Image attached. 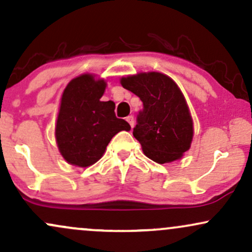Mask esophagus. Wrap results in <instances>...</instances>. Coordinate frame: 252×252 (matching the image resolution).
<instances>
[{"label": "esophagus", "instance_id": "1", "mask_svg": "<svg viewBox=\"0 0 252 252\" xmlns=\"http://www.w3.org/2000/svg\"><path fill=\"white\" fill-rule=\"evenodd\" d=\"M126 122H128L129 124H130V126H134V123H135V121H134V116H128L126 117Z\"/></svg>", "mask_w": 252, "mask_h": 252}]
</instances>
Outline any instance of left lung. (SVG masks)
I'll use <instances>...</instances> for the list:
<instances>
[{"instance_id": "obj_1", "label": "left lung", "mask_w": 252, "mask_h": 252, "mask_svg": "<svg viewBox=\"0 0 252 252\" xmlns=\"http://www.w3.org/2000/svg\"><path fill=\"white\" fill-rule=\"evenodd\" d=\"M121 84L143 103L132 135L146 156L158 163L180 158L190 147L193 122L178 85L158 72L122 78Z\"/></svg>"}]
</instances>
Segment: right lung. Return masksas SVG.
Here are the masks:
<instances>
[{"instance_id": "right-lung-1", "label": "right lung", "mask_w": 252, "mask_h": 252, "mask_svg": "<svg viewBox=\"0 0 252 252\" xmlns=\"http://www.w3.org/2000/svg\"><path fill=\"white\" fill-rule=\"evenodd\" d=\"M106 84L91 74L72 79L62 97L56 126L60 153L68 163L88 167L97 162L117 132L130 130L116 117L115 103L102 102Z\"/></svg>"}]
</instances>
